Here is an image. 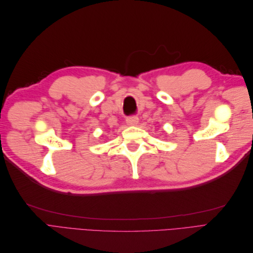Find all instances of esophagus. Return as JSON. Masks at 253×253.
I'll return each mask as SVG.
<instances>
[{
	"label": "esophagus",
	"mask_w": 253,
	"mask_h": 253,
	"mask_svg": "<svg viewBox=\"0 0 253 253\" xmlns=\"http://www.w3.org/2000/svg\"><path fill=\"white\" fill-rule=\"evenodd\" d=\"M138 121H139V118L137 116H129L126 118V124L128 126H136L138 124Z\"/></svg>",
	"instance_id": "esophagus-1"
}]
</instances>
